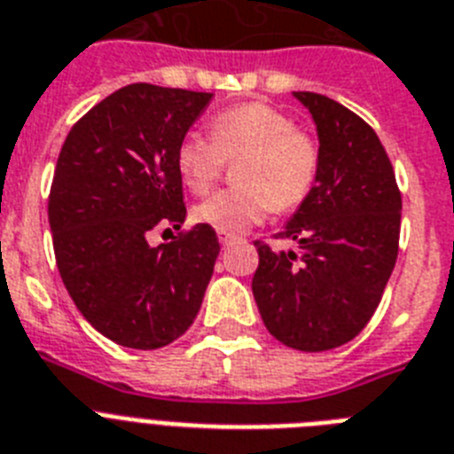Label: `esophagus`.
<instances>
[{"instance_id": "1", "label": "esophagus", "mask_w": 454, "mask_h": 454, "mask_svg": "<svg viewBox=\"0 0 454 454\" xmlns=\"http://www.w3.org/2000/svg\"><path fill=\"white\" fill-rule=\"evenodd\" d=\"M235 235H226V233H219V242H221V247H223V249H226V247H231L235 242Z\"/></svg>"}]
</instances>
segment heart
Segmentation results:
<instances>
[{
	"label": "heart",
	"mask_w": 454,
	"mask_h": 454,
	"mask_svg": "<svg viewBox=\"0 0 454 454\" xmlns=\"http://www.w3.org/2000/svg\"><path fill=\"white\" fill-rule=\"evenodd\" d=\"M209 136L186 133L177 145V173L193 193H207L226 159H239L235 189L215 193L193 209V219L216 233L239 235L270 209H291L314 189L321 150L309 133L268 104L228 108L209 121Z\"/></svg>",
	"instance_id": "b5f03b06"
}]
</instances>
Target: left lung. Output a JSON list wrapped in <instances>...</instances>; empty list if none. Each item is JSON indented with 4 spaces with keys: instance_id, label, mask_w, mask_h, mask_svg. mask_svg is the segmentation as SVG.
<instances>
[{
    "instance_id": "obj_1",
    "label": "left lung",
    "mask_w": 454,
    "mask_h": 454,
    "mask_svg": "<svg viewBox=\"0 0 454 454\" xmlns=\"http://www.w3.org/2000/svg\"><path fill=\"white\" fill-rule=\"evenodd\" d=\"M293 97L316 124L321 168L279 233L295 251L256 242L251 291L274 339L318 353L357 337L374 316L397 261L402 196L367 121L323 94Z\"/></svg>"
}]
</instances>
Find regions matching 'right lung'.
<instances>
[{
    "instance_id": "obj_1",
    "label": "right lung",
    "mask_w": 454,
    "mask_h": 454,
    "mask_svg": "<svg viewBox=\"0 0 454 454\" xmlns=\"http://www.w3.org/2000/svg\"><path fill=\"white\" fill-rule=\"evenodd\" d=\"M209 101L205 91L121 87L75 121L57 159L48 200L57 270L90 325L127 348L182 337L215 272L221 247L207 223L168 245L147 242L156 226L184 223L175 154Z\"/></svg>"
}]
</instances>
